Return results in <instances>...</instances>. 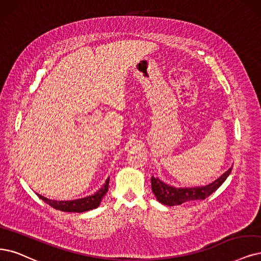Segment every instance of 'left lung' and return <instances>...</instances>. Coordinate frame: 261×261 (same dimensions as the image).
<instances>
[{"label":"left lung","instance_id":"left-lung-1","mask_svg":"<svg viewBox=\"0 0 261 261\" xmlns=\"http://www.w3.org/2000/svg\"><path fill=\"white\" fill-rule=\"evenodd\" d=\"M231 170H232V167L226 171L219 178H217L213 182H211L210 185L194 188H176L167 185L166 182L161 181L159 178H155L152 176L151 190L160 203L170 206L179 205L186 201L204 200L220 187V185L229 176Z\"/></svg>","mask_w":261,"mask_h":261}]
</instances>
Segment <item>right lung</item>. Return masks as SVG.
<instances>
[{
    "label": "right lung",
    "mask_w": 261,
    "mask_h": 261,
    "mask_svg": "<svg viewBox=\"0 0 261 261\" xmlns=\"http://www.w3.org/2000/svg\"><path fill=\"white\" fill-rule=\"evenodd\" d=\"M109 182H110V177L106 179L105 184L102 186V188H100L98 191H96L94 195L82 198V199L72 200V201H56V200L47 199L38 194L36 195L38 198L42 199L44 202H46L47 204H49L51 207L56 210H59L62 212H75V213H82V212L90 211L100 205L102 198L105 196V194L109 190Z\"/></svg>",
    "instance_id": "obj_1"
}]
</instances>
